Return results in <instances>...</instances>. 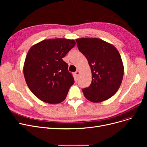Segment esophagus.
Listing matches in <instances>:
<instances>
[{"label": "esophagus", "mask_w": 147, "mask_h": 147, "mask_svg": "<svg viewBox=\"0 0 147 147\" xmlns=\"http://www.w3.org/2000/svg\"><path fill=\"white\" fill-rule=\"evenodd\" d=\"M75 73H76V75L77 76L79 77V75H80V71H79V70H78V71H76V72Z\"/></svg>", "instance_id": "34e87169"}]
</instances>
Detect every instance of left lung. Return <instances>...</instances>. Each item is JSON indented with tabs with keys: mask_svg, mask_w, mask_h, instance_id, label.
Instances as JSON below:
<instances>
[{
	"mask_svg": "<svg viewBox=\"0 0 147 147\" xmlns=\"http://www.w3.org/2000/svg\"><path fill=\"white\" fill-rule=\"evenodd\" d=\"M76 40L79 50L88 59L92 74L89 87L82 89L84 96L94 103L110 98L119 89L124 74L118 50L112 44L96 37Z\"/></svg>",
	"mask_w": 147,
	"mask_h": 147,
	"instance_id": "8db88e82",
	"label": "left lung"
}]
</instances>
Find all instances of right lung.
<instances>
[{
  "label": "right lung",
  "mask_w": 147,
  "mask_h": 147,
  "mask_svg": "<svg viewBox=\"0 0 147 147\" xmlns=\"http://www.w3.org/2000/svg\"><path fill=\"white\" fill-rule=\"evenodd\" d=\"M75 45L74 40L49 38L28 51L23 67L24 78L30 90L41 101L56 104L66 98L74 80L63 58Z\"/></svg>",
  "instance_id": "add662e5"
}]
</instances>
